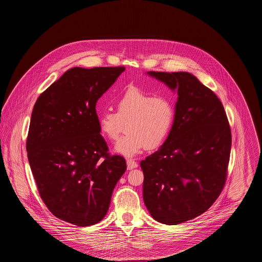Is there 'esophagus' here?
I'll return each mask as SVG.
<instances>
[{
	"instance_id": "1",
	"label": "esophagus",
	"mask_w": 262,
	"mask_h": 262,
	"mask_svg": "<svg viewBox=\"0 0 262 262\" xmlns=\"http://www.w3.org/2000/svg\"><path fill=\"white\" fill-rule=\"evenodd\" d=\"M126 162H127V168L129 170H131L133 168H136L138 166V163L136 161H134L133 159H127Z\"/></svg>"
}]
</instances>
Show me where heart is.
<instances>
[{
  "label": "heart",
  "instance_id": "b5f03b06",
  "mask_svg": "<svg viewBox=\"0 0 262 262\" xmlns=\"http://www.w3.org/2000/svg\"><path fill=\"white\" fill-rule=\"evenodd\" d=\"M117 112L107 109L99 114V128L103 136L117 140L127 123V134L115 145L118 154L132 157L146 147L160 146L167 138L174 121V106L164 96H154L138 88H131L116 103Z\"/></svg>",
  "mask_w": 262,
  "mask_h": 262
}]
</instances>
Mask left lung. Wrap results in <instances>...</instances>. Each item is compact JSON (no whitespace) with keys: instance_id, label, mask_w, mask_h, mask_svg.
Returning a JSON list of instances; mask_svg holds the SVG:
<instances>
[{"instance_id":"obj_1","label":"left lung","mask_w":262,"mask_h":262,"mask_svg":"<svg viewBox=\"0 0 262 262\" xmlns=\"http://www.w3.org/2000/svg\"><path fill=\"white\" fill-rule=\"evenodd\" d=\"M178 92L174 121L161 145L140 162L143 200L159 223L178 225L205 213L227 177L231 131L218 97L186 72H148Z\"/></svg>"}]
</instances>
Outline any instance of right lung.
I'll use <instances>...</instances> for the list:
<instances>
[{"mask_svg": "<svg viewBox=\"0 0 262 262\" xmlns=\"http://www.w3.org/2000/svg\"><path fill=\"white\" fill-rule=\"evenodd\" d=\"M125 71L73 68L37 99L26 149L40 196L58 219L79 227L106 216L126 170L100 134L96 105Z\"/></svg>", "mask_w": 262, "mask_h": 262, "instance_id": "1", "label": "right lung"}]
</instances>
